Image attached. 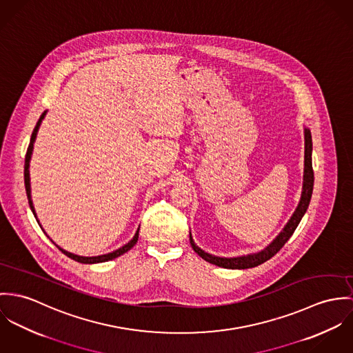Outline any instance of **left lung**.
<instances>
[{
  "label": "left lung",
  "mask_w": 353,
  "mask_h": 353,
  "mask_svg": "<svg viewBox=\"0 0 353 353\" xmlns=\"http://www.w3.org/2000/svg\"><path fill=\"white\" fill-rule=\"evenodd\" d=\"M305 132V168H303V184H302V194H301V200L294 211V214L291 215V218L288 219L287 225L283 228V230L279 233V235L274 238V241L264 248L263 250L257 252V253H250L246 256H238V257H219V256H214L210 254L207 252H204L203 249H200L194 241L192 234L190 233V242L192 249L196 253L205 260L210 264L218 265L221 268H228V270H248V268H254L265 261H268L271 257H274V254L284 246V243L290 239V236L294 234L295 229L298 228L301 219L303 218L305 212L309 208L310 204V199L313 194L314 185V172L313 163H312V153H313V142H312V132L307 127L303 128Z\"/></svg>",
  "instance_id": "left-lung-1"
}]
</instances>
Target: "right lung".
Returning <instances> with one entry per match:
<instances>
[{"mask_svg":"<svg viewBox=\"0 0 353 353\" xmlns=\"http://www.w3.org/2000/svg\"><path fill=\"white\" fill-rule=\"evenodd\" d=\"M46 114H47V111H44L43 114H41V117H40L39 120H38V123H37V125H35V128H34V132H32V135H31V141H30V146H28V150H27V156H26V166H24V183H26V191H27V197H28V203H30V207H31V210H32V212H34V215H35V218H38L37 216V212H35V207H34V203H32V197H31V179H30V162H31V157H32V152H34V143H35V141H37V135H38V131H39L40 124H41V121H43V119L46 117ZM38 223H39V221H38ZM41 228V226H40ZM41 230H43V228H41ZM44 232V230H43ZM138 235H139V229L137 230V233L135 235L132 236V239L130 241V242H127L125 245H123L121 248H119L117 250H114V252H111V253H107V254H101V256H93V257H85V256H79V254H74V253H70V252H68V250H65V249H62L61 246H58L54 241V245L63 253V254H66L68 257H70L72 260H74V261H79V263H82V264H97V263H105V261H110V260H114V259H117L119 256H121L123 253H125V252H128L135 243H137V241H138ZM48 236V235H47Z\"/></svg>","mask_w":353,"mask_h":353,"instance_id":"add662e5","label":"right lung"}]
</instances>
